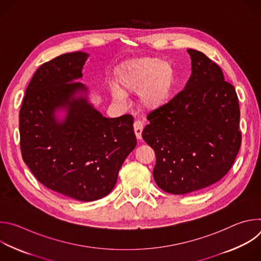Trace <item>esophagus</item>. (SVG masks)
<instances>
[{
  "mask_svg": "<svg viewBox=\"0 0 261 261\" xmlns=\"http://www.w3.org/2000/svg\"><path fill=\"white\" fill-rule=\"evenodd\" d=\"M133 128H134V132H135V135H136V138L137 139H141V132L143 130V124L141 121L139 120H136L133 124Z\"/></svg>",
  "mask_w": 261,
  "mask_h": 261,
  "instance_id": "obj_1",
  "label": "esophagus"
}]
</instances>
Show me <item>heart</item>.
Wrapping results in <instances>:
<instances>
[{
	"label": "heart",
	"instance_id": "b5f03b06",
	"mask_svg": "<svg viewBox=\"0 0 261 261\" xmlns=\"http://www.w3.org/2000/svg\"><path fill=\"white\" fill-rule=\"evenodd\" d=\"M174 71L170 64L158 59L138 60L127 66L120 74V87H114L113 96L124 101L125 94H140V103L147 110L163 106L171 93Z\"/></svg>",
	"mask_w": 261,
	"mask_h": 261
}]
</instances>
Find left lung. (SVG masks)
Returning <instances> with one entry per match:
<instances>
[{"mask_svg":"<svg viewBox=\"0 0 261 261\" xmlns=\"http://www.w3.org/2000/svg\"><path fill=\"white\" fill-rule=\"evenodd\" d=\"M192 73L185 89L147 115L142 138L156 154L158 187L187 194L217 182L240 151V105L234 87L203 53L188 49Z\"/></svg>","mask_w":261,"mask_h":261,"instance_id":"left-lung-1","label":"left lung"}]
</instances>
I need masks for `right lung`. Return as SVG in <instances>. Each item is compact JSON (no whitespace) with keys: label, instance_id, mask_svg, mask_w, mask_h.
Returning <instances> with one entry per match:
<instances>
[{"label":"right lung","instance_id":"right-lung-1","mask_svg":"<svg viewBox=\"0 0 261 261\" xmlns=\"http://www.w3.org/2000/svg\"><path fill=\"white\" fill-rule=\"evenodd\" d=\"M88 54L61 55L33 75L19 111L20 150L35 177L48 189L80 201L100 199L114 189L119 170L134 150L133 117L108 119L74 82L83 76ZM66 108L64 121L54 113Z\"/></svg>","mask_w":261,"mask_h":261}]
</instances>
